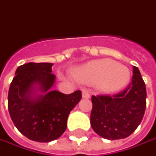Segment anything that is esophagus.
Returning <instances> with one entry per match:
<instances>
[{
  "label": "esophagus",
  "instance_id": "obj_1",
  "mask_svg": "<svg viewBox=\"0 0 156 156\" xmlns=\"http://www.w3.org/2000/svg\"><path fill=\"white\" fill-rule=\"evenodd\" d=\"M82 96H83V98H90V91L87 89H83L82 90Z\"/></svg>",
  "mask_w": 156,
  "mask_h": 156
}]
</instances>
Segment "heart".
I'll return each mask as SVG.
<instances>
[{"label":"heart","mask_w":156,"mask_h":156,"mask_svg":"<svg viewBox=\"0 0 156 156\" xmlns=\"http://www.w3.org/2000/svg\"><path fill=\"white\" fill-rule=\"evenodd\" d=\"M73 74L79 82L96 83L97 87L105 93L120 90L130 78L129 71L126 66L108 58L89 62L76 68Z\"/></svg>","instance_id":"1"}]
</instances>
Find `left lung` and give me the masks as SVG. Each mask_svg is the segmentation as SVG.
I'll use <instances>...</instances> for the list:
<instances>
[{"instance_id": "obj_1", "label": "left lung", "mask_w": 156, "mask_h": 156, "mask_svg": "<svg viewBox=\"0 0 156 156\" xmlns=\"http://www.w3.org/2000/svg\"><path fill=\"white\" fill-rule=\"evenodd\" d=\"M146 86L139 69L133 66L131 82L117 94L91 97L90 125L108 140L129 136L141 123L146 109Z\"/></svg>"}]
</instances>
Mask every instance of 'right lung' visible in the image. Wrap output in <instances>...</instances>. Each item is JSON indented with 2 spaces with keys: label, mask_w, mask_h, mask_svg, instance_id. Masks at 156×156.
<instances>
[{
  "label": "right lung",
  "mask_w": 156,
  "mask_h": 156,
  "mask_svg": "<svg viewBox=\"0 0 156 156\" xmlns=\"http://www.w3.org/2000/svg\"><path fill=\"white\" fill-rule=\"evenodd\" d=\"M51 63L30 62L20 66L8 90L9 115L15 127L32 141L48 142L56 140L67 127L71 110L82 98L81 90L64 94L49 90L55 81ZM38 89L45 95L34 94Z\"/></svg>",
  "instance_id": "1"
}]
</instances>
